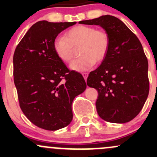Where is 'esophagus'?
Listing matches in <instances>:
<instances>
[{"instance_id":"1","label":"esophagus","mask_w":157,"mask_h":157,"mask_svg":"<svg viewBox=\"0 0 157 157\" xmlns=\"http://www.w3.org/2000/svg\"><path fill=\"white\" fill-rule=\"evenodd\" d=\"M82 75H83V78H84L85 80L86 81V80H87V77H88V73H83V74H82Z\"/></svg>"}]
</instances>
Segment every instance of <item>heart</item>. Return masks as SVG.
<instances>
[{"label":"heart","instance_id":"obj_1","mask_svg":"<svg viewBox=\"0 0 157 157\" xmlns=\"http://www.w3.org/2000/svg\"><path fill=\"white\" fill-rule=\"evenodd\" d=\"M53 47L57 56L65 63L73 59L74 48L79 47L78 53L81 57L73 61L70 67L73 71L83 72L105 59L109 48V37L103 30L80 25L67 30L64 38H56Z\"/></svg>","mask_w":157,"mask_h":157}]
</instances>
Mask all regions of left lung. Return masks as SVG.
Returning a JSON list of instances; mask_svg holds the SVG:
<instances>
[{"label":"left lung","instance_id":"obj_1","mask_svg":"<svg viewBox=\"0 0 157 157\" xmlns=\"http://www.w3.org/2000/svg\"><path fill=\"white\" fill-rule=\"evenodd\" d=\"M80 24L96 25L109 37L100 66L90 73L87 85L98 91V115L112 123H126L141 111L149 94L148 61L138 38L117 17L104 15Z\"/></svg>","mask_w":157,"mask_h":157}]
</instances>
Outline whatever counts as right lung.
I'll return each mask as SVG.
<instances>
[{"mask_svg":"<svg viewBox=\"0 0 157 157\" xmlns=\"http://www.w3.org/2000/svg\"><path fill=\"white\" fill-rule=\"evenodd\" d=\"M76 23L37 22L14 52V84L20 109L42 129L56 131L68 125L73 100L86 88L83 76L69 71L53 47L58 35Z\"/></svg>","mask_w":157,"mask_h":157,"instance_id":"1","label":"right lung"}]
</instances>
